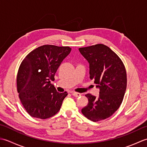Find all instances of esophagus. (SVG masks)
Wrapping results in <instances>:
<instances>
[{
  "mask_svg": "<svg viewBox=\"0 0 147 147\" xmlns=\"http://www.w3.org/2000/svg\"><path fill=\"white\" fill-rule=\"evenodd\" d=\"M72 95H73L74 96H75V97H78V96H81V94L80 93H77V92H72L71 93Z\"/></svg>",
  "mask_w": 147,
  "mask_h": 147,
  "instance_id": "obj_1",
  "label": "esophagus"
}]
</instances>
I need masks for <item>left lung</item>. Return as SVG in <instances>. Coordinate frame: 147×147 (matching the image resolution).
Returning a JSON list of instances; mask_svg holds the SVG:
<instances>
[{"mask_svg":"<svg viewBox=\"0 0 147 147\" xmlns=\"http://www.w3.org/2000/svg\"><path fill=\"white\" fill-rule=\"evenodd\" d=\"M81 54L90 65V78L100 90L96 97L91 94L82 114L88 119L96 122L105 119L120 107L126 90V71L118 55L104 44L80 48Z\"/></svg>","mask_w":147,"mask_h":147,"instance_id":"obj_1","label":"left lung"}]
</instances>
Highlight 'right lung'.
I'll return each instance as SVG.
<instances>
[{
  "mask_svg": "<svg viewBox=\"0 0 147 147\" xmlns=\"http://www.w3.org/2000/svg\"><path fill=\"white\" fill-rule=\"evenodd\" d=\"M71 51L69 47L45 45L33 50L22 61L17 90L22 104L32 117L45 119L60 110L67 93L57 92L51 81Z\"/></svg>",
  "mask_w": 147,
  "mask_h": 147,
  "instance_id": "right-lung-1",
  "label": "right lung"
}]
</instances>
